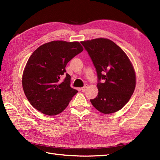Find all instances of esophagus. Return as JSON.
Returning <instances> with one entry per match:
<instances>
[{"mask_svg": "<svg viewBox=\"0 0 160 160\" xmlns=\"http://www.w3.org/2000/svg\"><path fill=\"white\" fill-rule=\"evenodd\" d=\"M87 88H88V85H85L84 87H83V88H81V90L82 91H86V89H87Z\"/></svg>", "mask_w": 160, "mask_h": 160, "instance_id": "1", "label": "esophagus"}]
</instances>
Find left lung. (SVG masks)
Wrapping results in <instances>:
<instances>
[{
    "label": "left lung",
    "instance_id": "1",
    "mask_svg": "<svg viewBox=\"0 0 160 160\" xmlns=\"http://www.w3.org/2000/svg\"><path fill=\"white\" fill-rule=\"evenodd\" d=\"M81 42L88 52L98 77L99 93L97 98L90 100L91 103L104 114L122 109L133 93L136 84L135 72L128 55L108 38Z\"/></svg>",
    "mask_w": 160,
    "mask_h": 160
}]
</instances>
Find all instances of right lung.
Here are the masks:
<instances>
[{"instance_id":"obj_1","label":"right lung","mask_w":160,"mask_h":160,"mask_svg":"<svg viewBox=\"0 0 160 160\" xmlns=\"http://www.w3.org/2000/svg\"><path fill=\"white\" fill-rule=\"evenodd\" d=\"M83 51L79 42L53 41L32 52L22 77L24 93L33 108L47 115L61 113L77 92L71 88V76L66 73L69 61Z\"/></svg>"}]
</instances>
